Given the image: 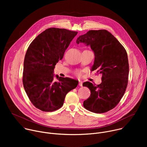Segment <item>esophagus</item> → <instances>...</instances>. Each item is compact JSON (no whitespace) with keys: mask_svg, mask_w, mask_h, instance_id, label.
<instances>
[{"mask_svg":"<svg viewBox=\"0 0 147 147\" xmlns=\"http://www.w3.org/2000/svg\"><path fill=\"white\" fill-rule=\"evenodd\" d=\"M78 82H79V84H78L79 86H80V87H82V82L81 81H80V80H79V81H78Z\"/></svg>","mask_w":147,"mask_h":147,"instance_id":"obj_1","label":"esophagus"}]
</instances>
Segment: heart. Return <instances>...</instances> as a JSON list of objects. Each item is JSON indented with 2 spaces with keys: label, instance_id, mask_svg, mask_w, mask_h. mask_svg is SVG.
Listing matches in <instances>:
<instances>
[{
  "label": "heart",
  "instance_id": "1",
  "mask_svg": "<svg viewBox=\"0 0 147 147\" xmlns=\"http://www.w3.org/2000/svg\"><path fill=\"white\" fill-rule=\"evenodd\" d=\"M76 74L77 76H80V75L81 74V71H77L76 72Z\"/></svg>",
  "mask_w": 147,
  "mask_h": 147
}]
</instances>
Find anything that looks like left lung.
Here are the masks:
<instances>
[{
    "mask_svg": "<svg viewBox=\"0 0 147 147\" xmlns=\"http://www.w3.org/2000/svg\"><path fill=\"white\" fill-rule=\"evenodd\" d=\"M76 43L90 45L95 55L91 71L102 74V82L96 85L89 81L82 86L91 91L83 105L88 111L102 113L113 109L126 90L129 65L127 52L119 40L105 30H90L80 35Z\"/></svg>",
    "mask_w": 147,
    "mask_h": 147,
    "instance_id": "left-lung-1",
    "label": "left lung"
}]
</instances>
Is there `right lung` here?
<instances>
[{"label":"right lung","instance_id":"obj_1","mask_svg":"<svg viewBox=\"0 0 147 147\" xmlns=\"http://www.w3.org/2000/svg\"><path fill=\"white\" fill-rule=\"evenodd\" d=\"M64 28H50L38 35L27 49L23 83L26 94L35 108L52 112L63 105L66 94L77 87V80L56 75L53 70L77 34Z\"/></svg>","mask_w":147,"mask_h":147}]
</instances>
